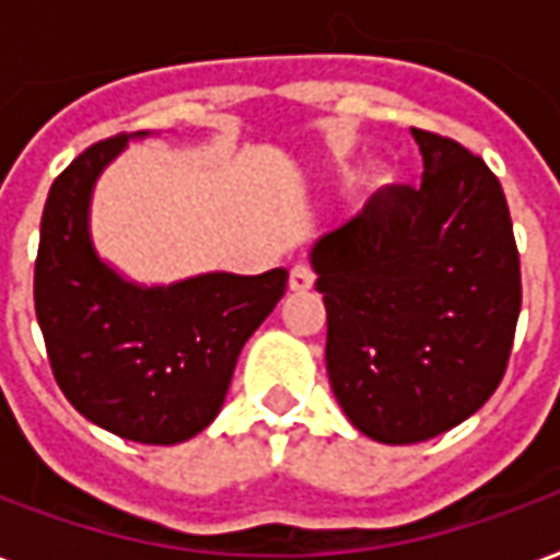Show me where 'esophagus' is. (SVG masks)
Instances as JSON below:
<instances>
[{
  "instance_id": "obj_1",
  "label": "esophagus",
  "mask_w": 560,
  "mask_h": 560,
  "mask_svg": "<svg viewBox=\"0 0 560 560\" xmlns=\"http://www.w3.org/2000/svg\"><path fill=\"white\" fill-rule=\"evenodd\" d=\"M288 284H291L293 293L312 291V284H315V272L305 267V264H296V267L291 269V279H288Z\"/></svg>"
}]
</instances>
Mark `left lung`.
I'll list each match as a JSON object with an SVG mask.
<instances>
[{"label":"left lung","instance_id":"obj_1","mask_svg":"<svg viewBox=\"0 0 560 560\" xmlns=\"http://www.w3.org/2000/svg\"><path fill=\"white\" fill-rule=\"evenodd\" d=\"M411 135L422 183L372 195L308 255L327 305L329 387L381 444H420L480 411L522 308L498 176L456 140Z\"/></svg>","mask_w":560,"mask_h":560}]
</instances>
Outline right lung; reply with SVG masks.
Returning a JSON list of instances; mask_svg holds the SVG:
<instances>
[{
	"mask_svg": "<svg viewBox=\"0 0 560 560\" xmlns=\"http://www.w3.org/2000/svg\"><path fill=\"white\" fill-rule=\"evenodd\" d=\"M138 135L90 147L50 185L35 260V315L59 389L83 417L138 444H183L215 420L243 345L276 308L288 269L138 284L98 257L90 207L104 167Z\"/></svg>",
	"mask_w": 560,
	"mask_h": 560,
	"instance_id": "add662e5",
	"label": "right lung"
}]
</instances>
